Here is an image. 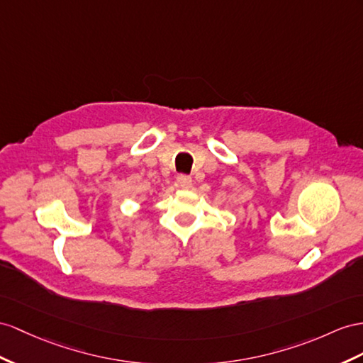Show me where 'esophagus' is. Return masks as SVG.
<instances>
[{"mask_svg":"<svg viewBox=\"0 0 363 363\" xmlns=\"http://www.w3.org/2000/svg\"><path fill=\"white\" fill-rule=\"evenodd\" d=\"M176 182H178L182 189H189L191 185V178L187 174H178L176 176Z\"/></svg>","mask_w":363,"mask_h":363,"instance_id":"1","label":"esophagus"}]
</instances>
